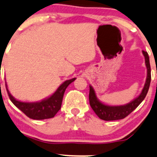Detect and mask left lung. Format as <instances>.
Returning <instances> with one entry per match:
<instances>
[{
    "instance_id": "8db88e82",
    "label": "left lung",
    "mask_w": 157,
    "mask_h": 157,
    "mask_svg": "<svg viewBox=\"0 0 157 157\" xmlns=\"http://www.w3.org/2000/svg\"><path fill=\"white\" fill-rule=\"evenodd\" d=\"M143 54L145 58V64L147 69V75L146 79L145 85L142 91L138 97L131 101L130 103L124 105H119V106H111L103 104L98 99L96 96L95 91L91 85H89V103L91 108L94 111L98 117L104 121H116L123 119L129 115L130 114L136 109L140 104L144 101L148 92L150 88V81H151V70H150V59H149L148 53L145 51H142Z\"/></svg>"
}]
</instances>
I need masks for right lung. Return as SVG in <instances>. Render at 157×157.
I'll return each mask as SVG.
<instances>
[{
  "mask_svg": "<svg viewBox=\"0 0 157 157\" xmlns=\"http://www.w3.org/2000/svg\"><path fill=\"white\" fill-rule=\"evenodd\" d=\"M75 80V78L65 81L50 97L36 102H24L17 100L10 94V91L7 89V84L6 88L10 101L28 117L33 120H44L52 118L59 111L65 91L69 84Z\"/></svg>",
  "mask_w": 157,
  "mask_h": 157,
  "instance_id": "right-lung-1",
  "label": "right lung"
}]
</instances>
